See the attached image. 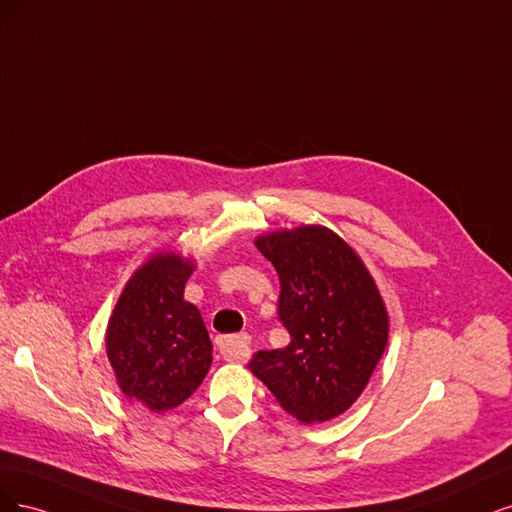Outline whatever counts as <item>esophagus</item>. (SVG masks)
Wrapping results in <instances>:
<instances>
[{"label":"esophagus","instance_id":"1","mask_svg":"<svg viewBox=\"0 0 512 512\" xmlns=\"http://www.w3.org/2000/svg\"><path fill=\"white\" fill-rule=\"evenodd\" d=\"M217 346H219V353L223 355V359L244 361L246 357H249V351H251V338L246 334L221 336V338H217Z\"/></svg>","mask_w":512,"mask_h":512}]
</instances>
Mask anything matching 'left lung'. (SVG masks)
Listing matches in <instances>:
<instances>
[{
	"label": "left lung",
	"instance_id": "obj_1",
	"mask_svg": "<svg viewBox=\"0 0 512 512\" xmlns=\"http://www.w3.org/2000/svg\"><path fill=\"white\" fill-rule=\"evenodd\" d=\"M280 278L278 319L291 342L255 353L249 370L302 423L349 410L389 340V315L372 274L336 232L300 225L255 240Z\"/></svg>",
	"mask_w": 512,
	"mask_h": 512
}]
</instances>
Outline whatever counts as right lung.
Listing matches in <instances>:
<instances>
[{"mask_svg": "<svg viewBox=\"0 0 512 512\" xmlns=\"http://www.w3.org/2000/svg\"><path fill=\"white\" fill-rule=\"evenodd\" d=\"M195 261L172 251L146 259L121 291L106 327V355L125 398L153 412L183 404L212 364L204 319L185 300Z\"/></svg>", "mask_w": 512, "mask_h": 512, "instance_id": "1", "label": "right lung"}]
</instances>
